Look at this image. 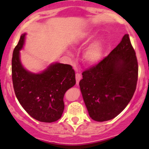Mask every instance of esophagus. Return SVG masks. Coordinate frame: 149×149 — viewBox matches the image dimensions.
<instances>
[{"instance_id": "esophagus-1", "label": "esophagus", "mask_w": 149, "mask_h": 149, "mask_svg": "<svg viewBox=\"0 0 149 149\" xmlns=\"http://www.w3.org/2000/svg\"><path fill=\"white\" fill-rule=\"evenodd\" d=\"M81 79V75L80 73H76V84H79V81H80Z\"/></svg>"}]
</instances>
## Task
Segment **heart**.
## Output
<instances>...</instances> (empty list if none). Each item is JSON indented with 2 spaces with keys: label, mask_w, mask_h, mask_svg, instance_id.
I'll return each instance as SVG.
<instances>
[{
  "label": "heart",
  "mask_w": 149,
  "mask_h": 149,
  "mask_svg": "<svg viewBox=\"0 0 149 149\" xmlns=\"http://www.w3.org/2000/svg\"><path fill=\"white\" fill-rule=\"evenodd\" d=\"M92 39V36H88L84 39L80 45H85L90 42ZM104 50V41L103 39H98L93 42L86 49L84 53V58L86 63L89 64L97 63L101 60Z\"/></svg>",
  "instance_id": "1"
}]
</instances>
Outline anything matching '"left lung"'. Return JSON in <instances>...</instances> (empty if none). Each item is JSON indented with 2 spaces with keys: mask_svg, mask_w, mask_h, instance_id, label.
Listing matches in <instances>:
<instances>
[{
  "mask_svg": "<svg viewBox=\"0 0 149 149\" xmlns=\"http://www.w3.org/2000/svg\"><path fill=\"white\" fill-rule=\"evenodd\" d=\"M139 65L128 34L110 53L82 73L79 82L90 118L113 119L131 100L137 85Z\"/></svg>",
  "mask_w": 149,
  "mask_h": 149,
  "instance_id": "8db88e82",
  "label": "left lung"
}]
</instances>
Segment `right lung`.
<instances>
[{"label":"right lung","mask_w":149,"mask_h":149,"mask_svg":"<svg viewBox=\"0 0 149 149\" xmlns=\"http://www.w3.org/2000/svg\"><path fill=\"white\" fill-rule=\"evenodd\" d=\"M25 34L20 37L12 56V81L15 94L24 109L34 119L43 123L55 122L64 110L63 97L67 90L76 84L71 65L52 64L41 73H32L24 68L19 50L23 47Z\"/></svg>","instance_id":"right-lung-1"}]
</instances>
